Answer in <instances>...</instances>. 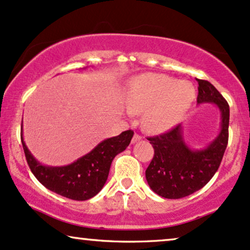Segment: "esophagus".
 <instances>
[{
	"label": "esophagus",
	"instance_id": "obj_1",
	"mask_svg": "<svg viewBox=\"0 0 250 250\" xmlns=\"http://www.w3.org/2000/svg\"><path fill=\"white\" fill-rule=\"evenodd\" d=\"M142 140V137L138 134H135L134 137H132V143H137V142H140Z\"/></svg>",
	"mask_w": 250,
	"mask_h": 250
}]
</instances>
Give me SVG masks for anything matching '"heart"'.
Wrapping results in <instances>:
<instances>
[{
	"mask_svg": "<svg viewBox=\"0 0 250 250\" xmlns=\"http://www.w3.org/2000/svg\"><path fill=\"white\" fill-rule=\"evenodd\" d=\"M196 100V88L187 81L147 72L136 76L127 88V112H143V125L151 132H163L183 120Z\"/></svg>",
	"mask_w": 250,
	"mask_h": 250,
	"instance_id": "1",
	"label": "heart"
}]
</instances>
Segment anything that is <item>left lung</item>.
I'll return each mask as SVG.
<instances>
[{
    "label": "left lung",
    "instance_id": "8db88e82",
    "mask_svg": "<svg viewBox=\"0 0 250 250\" xmlns=\"http://www.w3.org/2000/svg\"><path fill=\"white\" fill-rule=\"evenodd\" d=\"M197 104H214L222 115L219 134L208 146L200 150L189 147L181 125L147 138L154 156L145 178L150 188L162 197L176 200L194 194L212 179L222 163L229 143V104L210 82L203 80H198Z\"/></svg>",
    "mask_w": 250,
    "mask_h": 250
}]
</instances>
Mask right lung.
I'll use <instances>...</instances> for the list:
<instances>
[{
    "label": "right lung",
    "mask_w": 250,
    "mask_h": 250,
    "mask_svg": "<svg viewBox=\"0 0 250 250\" xmlns=\"http://www.w3.org/2000/svg\"><path fill=\"white\" fill-rule=\"evenodd\" d=\"M23 123V121H21ZM134 136L132 130H125L115 137L107 138L91 152L67 166H46L38 162L21 138L24 153L31 172L47 189L75 201H86L102 190L108 178L113 159L125 151Z\"/></svg>",
    "instance_id": "1"
}]
</instances>
